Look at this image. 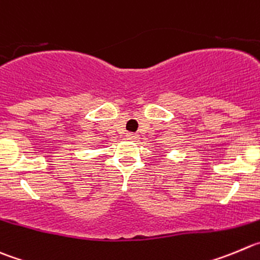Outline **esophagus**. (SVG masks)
I'll use <instances>...</instances> for the list:
<instances>
[{
    "label": "esophagus",
    "instance_id": "1",
    "mask_svg": "<svg viewBox=\"0 0 260 260\" xmlns=\"http://www.w3.org/2000/svg\"><path fill=\"white\" fill-rule=\"evenodd\" d=\"M126 139H127V140H133V142H135V140L139 139V135H138V134H133V133H127V135H126Z\"/></svg>",
    "mask_w": 260,
    "mask_h": 260
}]
</instances>
